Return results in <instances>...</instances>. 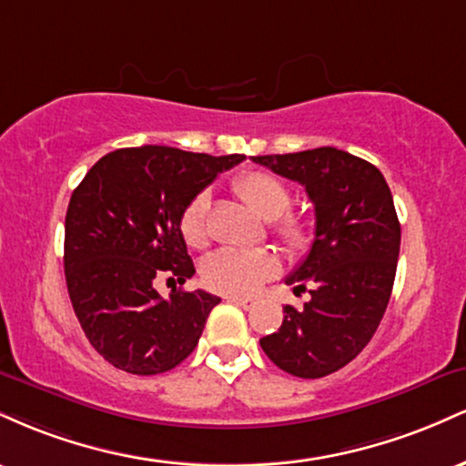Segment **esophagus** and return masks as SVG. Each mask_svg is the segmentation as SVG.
<instances>
[{
    "instance_id": "esophagus-1",
    "label": "esophagus",
    "mask_w": 466,
    "mask_h": 466,
    "mask_svg": "<svg viewBox=\"0 0 466 466\" xmlns=\"http://www.w3.org/2000/svg\"><path fill=\"white\" fill-rule=\"evenodd\" d=\"M229 302H234V304H238V307H243V309H251L254 307V300H251V298H240V296H229L228 298Z\"/></svg>"
}]
</instances>
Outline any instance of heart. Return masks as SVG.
I'll list each match as a JSON object with an SVG mask.
<instances>
[{
  "mask_svg": "<svg viewBox=\"0 0 466 466\" xmlns=\"http://www.w3.org/2000/svg\"><path fill=\"white\" fill-rule=\"evenodd\" d=\"M234 190L256 215L271 221V229L287 248H304L311 238L307 218L289 215L291 190L285 181L265 170H248L234 179ZM208 208L210 195L197 192L179 215V232L190 248L208 243ZM276 274V258L265 249L221 248L208 254L201 263V278L208 289L226 296H248Z\"/></svg>",
  "mask_w": 466,
  "mask_h": 466,
  "instance_id": "heart-1",
  "label": "heart"
}]
</instances>
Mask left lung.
Returning a JSON list of instances; mask_svg holds the SVG:
<instances>
[{"instance_id":"1","label":"left lung","mask_w":466,"mask_h":466,"mask_svg":"<svg viewBox=\"0 0 466 466\" xmlns=\"http://www.w3.org/2000/svg\"><path fill=\"white\" fill-rule=\"evenodd\" d=\"M251 159L302 184L315 206L311 249L285 280L311 300L287 304L260 349L293 377H326L366 349L386 313L400 248L392 192L377 166L333 147Z\"/></svg>"}]
</instances>
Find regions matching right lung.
Masks as SVG:
<instances>
[{
    "label": "right lung",
    "mask_w": 466,
    "mask_h": 466,
    "mask_svg": "<svg viewBox=\"0 0 466 466\" xmlns=\"http://www.w3.org/2000/svg\"><path fill=\"white\" fill-rule=\"evenodd\" d=\"M245 155L188 153L170 147L117 148L100 157L69 199L66 282L89 344L131 374L173 370L195 350L221 298L175 287L195 276L179 215L197 192Z\"/></svg>",
    "instance_id": "add662e5"
}]
</instances>
